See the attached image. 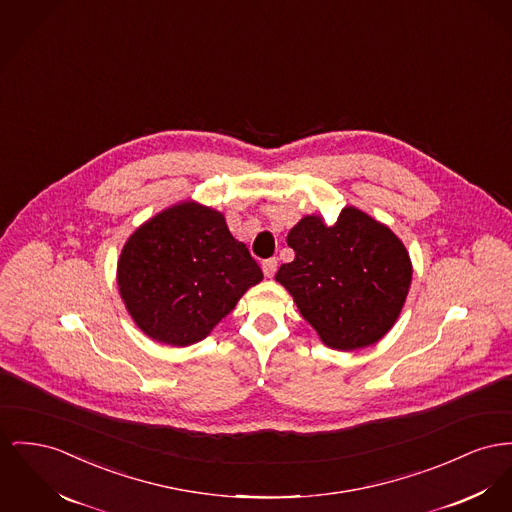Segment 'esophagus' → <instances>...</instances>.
Instances as JSON below:
<instances>
[{
  "label": "esophagus",
  "mask_w": 512,
  "mask_h": 512,
  "mask_svg": "<svg viewBox=\"0 0 512 512\" xmlns=\"http://www.w3.org/2000/svg\"><path fill=\"white\" fill-rule=\"evenodd\" d=\"M277 270V260L275 258H270V260H264L262 262V272L266 277H273V273Z\"/></svg>",
  "instance_id": "obj_1"
}]
</instances>
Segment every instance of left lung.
Returning <instances> with one entry per match:
<instances>
[{
	"mask_svg": "<svg viewBox=\"0 0 512 512\" xmlns=\"http://www.w3.org/2000/svg\"><path fill=\"white\" fill-rule=\"evenodd\" d=\"M295 260L279 281L324 345L355 351L396 324L411 285L408 248L369 213L345 205L334 225L305 215L287 235Z\"/></svg>",
	"mask_w": 512,
	"mask_h": 512,
	"instance_id": "left-lung-1",
	"label": "left lung"
}]
</instances>
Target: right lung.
Here are the masks:
<instances>
[{"label":"right lung","mask_w":512,"mask_h":512,"mask_svg":"<svg viewBox=\"0 0 512 512\" xmlns=\"http://www.w3.org/2000/svg\"><path fill=\"white\" fill-rule=\"evenodd\" d=\"M264 273L225 215L194 200L171 205L126 240L116 268L120 297L151 340L202 341Z\"/></svg>","instance_id":"1"}]
</instances>
